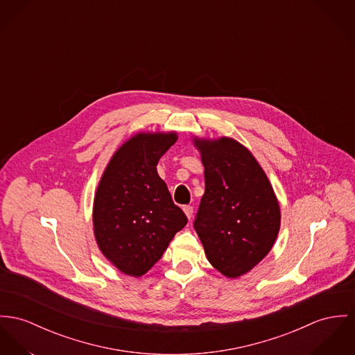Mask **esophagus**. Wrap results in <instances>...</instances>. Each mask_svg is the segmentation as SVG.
I'll use <instances>...</instances> for the list:
<instances>
[{
    "label": "esophagus",
    "instance_id": "esophagus-1",
    "mask_svg": "<svg viewBox=\"0 0 355 355\" xmlns=\"http://www.w3.org/2000/svg\"><path fill=\"white\" fill-rule=\"evenodd\" d=\"M182 209H184L187 218H191V216H193V207H191V205H185Z\"/></svg>",
    "mask_w": 355,
    "mask_h": 355
}]
</instances>
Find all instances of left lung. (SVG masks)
Here are the masks:
<instances>
[{
    "label": "left lung",
    "mask_w": 355,
    "mask_h": 355,
    "mask_svg": "<svg viewBox=\"0 0 355 355\" xmlns=\"http://www.w3.org/2000/svg\"><path fill=\"white\" fill-rule=\"evenodd\" d=\"M191 141L205 177L196 232L209 263L238 278L270 252L281 225L279 202L265 170L242 143L228 137Z\"/></svg>",
    "instance_id": "obj_1"
}]
</instances>
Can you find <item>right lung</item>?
Segmentation results:
<instances>
[{
    "mask_svg": "<svg viewBox=\"0 0 355 355\" xmlns=\"http://www.w3.org/2000/svg\"><path fill=\"white\" fill-rule=\"evenodd\" d=\"M177 139L175 131L137 132L113 153L100 178L93 201L94 239L125 275L147 273L188 223L157 170Z\"/></svg>",
    "mask_w": 355,
    "mask_h": 355,
    "instance_id": "right-lung-1",
    "label": "right lung"
}]
</instances>
